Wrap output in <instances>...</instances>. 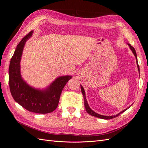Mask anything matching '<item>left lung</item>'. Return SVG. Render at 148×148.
Instances as JSON below:
<instances>
[{"mask_svg": "<svg viewBox=\"0 0 148 148\" xmlns=\"http://www.w3.org/2000/svg\"><path fill=\"white\" fill-rule=\"evenodd\" d=\"M130 49H131V51H132V52L133 53L134 56H135L136 57V64H137V66H138V71L139 72H140V67H139V65H138V59H137V55H136V52L135 51V49H134L133 47H132L130 44H127ZM80 86H81V90H82V94H83V96L84 97V107H85V109H86V112L89 114H90L91 115H92L94 116V117H97V118H100V119H106V120H109V119H113V118H115L116 117H117V116H119L120 114H121L122 113H123V112H125L126 110H127L129 107H130L132 106V105L128 107H127V108L126 109H125L123 110H122V112H120V113L116 114L115 115H112V116H107V115H100L99 114H97L96 112H95V111H93L90 107H89L88 104V101L86 100V95H85V91H84V89L83 88V87L82 86V84H80Z\"/></svg>", "mask_w": 148, "mask_h": 148, "instance_id": "obj_1", "label": "left lung"}]
</instances>
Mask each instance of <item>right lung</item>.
Masks as SVG:
<instances>
[{
	"instance_id": "1",
	"label": "right lung",
	"mask_w": 148,
	"mask_h": 148,
	"mask_svg": "<svg viewBox=\"0 0 148 148\" xmlns=\"http://www.w3.org/2000/svg\"><path fill=\"white\" fill-rule=\"evenodd\" d=\"M31 31L18 44L12 57L8 70L10 90L14 100L29 112L37 114H47L58 106L61 92L71 76H61L43 89L34 88L23 79L20 71V62L25 43L32 36Z\"/></svg>"
}]
</instances>
